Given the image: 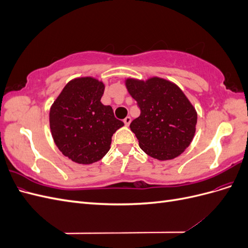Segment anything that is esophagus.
<instances>
[{"label":"esophagus","instance_id":"34e87169","mask_svg":"<svg viewBox=\"0 0 248 248\" xmlns=\"http://www.w3.org/2000/svg\"><path fill=\"white\" fill-rule=\"evenodd\" d=\"M123 122H124V124H125V126H129V124H130V122H131V118L128 116V117H126L124 120H123Z\"/></svg>","mask_w":248,"mask_h":248}]
</instances>
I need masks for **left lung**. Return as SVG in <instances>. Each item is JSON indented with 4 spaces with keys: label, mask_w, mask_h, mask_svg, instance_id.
<instances>
[{
    "label": "left lung",
    "mask_w": 248,
    "mask_h": 248,
    "mask_svg": "<svg viewBox=\"0 0 248 248\" xmlns=\"http://www.w3.org/2000/svg\"><path fill=\"white\" fill-rule=\"evenodd\" d=\"M125 86L140 109L130 129L142 151L158 160L181 155L192 141L198 122L197 110L182 90L158 77L128 78Z\"/></svg>",
    "instance_id": "8db88e82"
}]
</instances>
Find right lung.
Instances as JSON below:
<instances>
[{
	"mask_svg": "<svg viewBox=\"0 0 248 248\" xmlns=\"http://www.w3.org/2000/svg\"><path fill=\"white\" fill-rule=\"evenodd\" d=\"M104 82L92 77L66 84L49 109L51 137L62 154L73 162L92 164L110 149L111 137L124 123L100 99Z\"/></svg>",
	"mask_w": 248,
	"mask_h": 248,
	"instance_id": "obj_1",
	"label": "right lung"
}]
</instances>
